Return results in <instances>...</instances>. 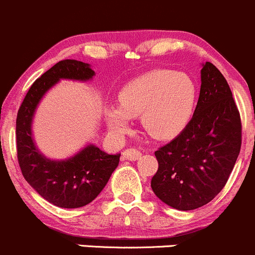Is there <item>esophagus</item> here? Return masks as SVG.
Listing matches in <instances>:
<instances>
[{
	"mask_svg": "<svg viewBox=\"0 0 255 255\" xmlns=\"http://www.w3.org/2000/svg\"><path fill=\"white\" fill-rule=\"evenodd\" d=\"M140 155H142V153L135 148H129L123 150V156L128 159V160H137V159L140 158Z\"/></svg>",
	"mask_w": 255,
	"mask_h": 255,
	"instance_id": "obj_1",
	"label": "esophagus"
}]
</instances>
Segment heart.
Here are the masks:
<instances>
[{
  "mask_svg": "<svg viewBox=\"0 0 255 255\" xmlns=\"http://www.w3.org/2000/svg\"><path fill=\"white\" fill-rule=\"evenodd\" d=\"M196 101V84L187 74L155 69L126 84L118 95L120 107H109L105 115L117 134L129 130L130 118L140 117L149 135L170 139L187 127Z\"/></svg>",
  "mask_w": 255,
  "mask_h": 255,
  "instance_id": "1",
  "label": "heart"
}]
</instances>
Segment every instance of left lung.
Returning <instances> with one entry per match:
<instances>
[{
  "label": "left lung",
  "instance_id": "obj_1",
  "mask_svg": "<svg viewBox=\"0 0 255 255\" xmlns=\"http://www.w3.org/2000/svg\"><path fill=\"white\" fill-rule=\"evenodd\" d=\"M242 145L241 115L225 76L202 65L200 97L187 127L155 151L154 194L181 211L212 201L227 184Z\"/></svg>",
  "mask_w": 255,
  "mask_h": 255
}]
</instances>
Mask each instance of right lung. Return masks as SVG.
Instances as JSON below:
<instances>
[{
    "label": "right lung",
    "instance_id": "add662e5",
    "mask_svg": "<svg viewBox=\"0 0 255 255\" xmlns=\"http://www.w3.org/2000/svg\"><path fill=\"white\" fill-rule=\"evenodd\" d=\"M94 75L89 64L74 59L59 61L33 82L17 113V158L22 175L43 199L58 207L78 208L96 199L118 166L121 154L111 155L89 145L68 160H49L33 143V113L43 95L60 79L85 81Z\"/></svg>",
    "mask_w": 255,
    "mask_h": 255
}]
</instances>
